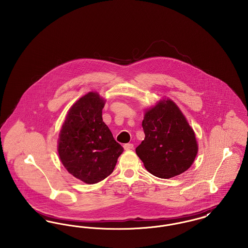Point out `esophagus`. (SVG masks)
<instances>
[{
    "label": "esophagus",
    "instance_id": "1",
    "mask_svg": "<svg viewBox=\"0 0 248 248\" xmlns=\"http://www.w3.org/2000/svg\"><path fill=\"white\" fill-rule=\"evenodd\" d=\"M133 147H134V145H133L132 143H126V144H124V150H126V151H129V150H131V149H133Z\"/></svg>",
    "mask_w": 248,
    "mask_h": 248
}]
</instances>
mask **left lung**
<instances>
[{"instance_id": "1", "label": "left lung", "mask_w": 248, "mask_h": 248, "mask_svg": "<svg viewBox=\"0 0 248 248\" xmlns=\"http://www.w3.org/2000/svg\"><path fill=\"white\" fill-rule=\"evenodd\" d=\"M145 139L136 148L146 170L169 179L187 170L198 154L195 133L170 99L147 110L142 121Z\"/></svg>"}]
</instances>
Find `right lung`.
<instances>
[{"label": "right lung", "instance_id": "add662e5", "mask_svg": "<svg viewBox=\"0 0 248 248\" xmlns=\"http://www.w3.org/2000/svg\"><path fill=\"white\" fill-rule=\"evenodd\" d=\"M105 101L88 93L69 109L60 131V159L70 174L93 185L112 173L124 148L103 122Z\"/></svg>", "mask_w": 248, "mask_h": 248}]
</instances>
